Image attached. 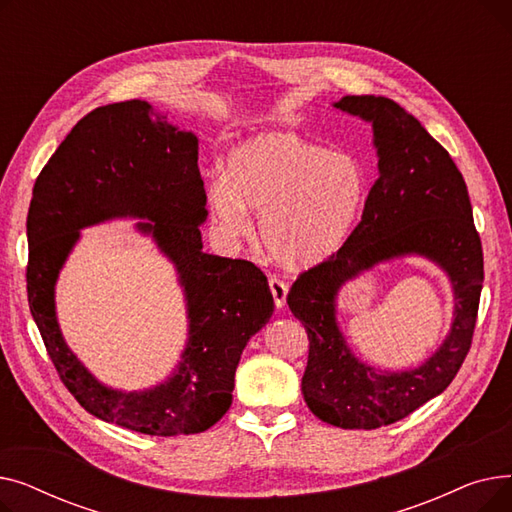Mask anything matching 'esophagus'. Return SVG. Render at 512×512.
I'll list each match as a JSON object with an SVG mask.
<instances>
[{
	"instance_id": "1",
	"label": "esophagus",
	"mask_w": 512,
	"mask_h": 512,
	"mask_svg": "<svg viewBox=\"0 0 512 512\" xmlns=\"http://www.w3.org/2000/svg\"><path fill=\"white\" fill-rule=\"evenodd\" d=\"M270 290H272V297L278 309H282L286 305V294H288V284L284 280H280L278 276L270 278Z\"/></svg>"
}]
</instances>
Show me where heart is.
<instances>
[{"instance_id":"obj_1","label":"heart","mask_w":512,"mask_h":512,"mask_svg":"<svg viewBox=\"0 0 512 512\" xmlns=\"http://www.w3.org/2000/svg\"><path fill=\"white\" fill-rule=\"evenodd\" d=\"M363 197L365 176L351 157L282 132L236 145L226 159V178L207 184V203L220 226L230 236H249V207L261 211L265 249L290 267L332 255L351 232Z\"/></svg>"}]
</instances>
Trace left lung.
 <instances>
[{
  "label": "left lung",
  "instance_id": "left-lung-1",
  "mask_svg": "<svg viewBox=\"0 0 512 512\" xmlns=\"http://www.w3.org/2000/svg\"><path fill=\"white\" fill-rule=\"evenodd\" d=\"M334 107L371 122L380 176L353 234L338 253L303 272L286 301L309 336L301 388L311 413L342 429H375L405 419L459 373L477 321L483 253L463 174L415 116L375 95H346ZM405 254H421L447 272L455 319L425 364L380 372L350 353L335 321V297L344 281Z\"/></svg>",
  "mask_w": 512,
  "mask_h": 512
}]
</instances>
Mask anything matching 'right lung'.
I'll return each mask as SVG.
<instances>
[{
  "label": "right lung",
  "instance_id": "right-lung-1",
  "mask_svg": "<svg viewBox=\"0 0 512 512\" xmlns=\"http://www.w3.org/2000/svg\"><path fill=\"white\" fill-rule=\"evenodd\" d=\"M199 141L141 99L103 105L80 120L41 170L26 222V292L60 380L80 407L147 436L201 434L232 405L242 351L274 313L267 278L245 259L203 251L207 195ZM114 217H145L177 267L189 313L183 361L166 382L124 393L103 387L63 342L55 282L79 228Z\"/></svg>",
  "mask_w": 512,
  "mask_h": 512
}]
</instances>
